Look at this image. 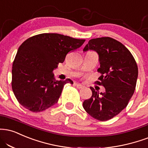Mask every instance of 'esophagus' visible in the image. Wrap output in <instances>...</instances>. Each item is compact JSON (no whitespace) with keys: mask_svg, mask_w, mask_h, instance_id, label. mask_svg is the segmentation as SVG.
Instances as JSON below:
<instances>
[{"mask_svg":"<svg viewBox=\"0 0 148 148\" xmlns=\"http://www.w3.org/2000/svg\"><path fill=\"white\" fill-rule=\"evenodd\" d=\"M75 85H76V86L77 87V88H79V89H82V88H84V86H83V85L80 84V83H76Z\"/></svg>","mask_w":148,"mask_h":148,"instance_id":"34e87169","label":"esophagus"}]
</instances>
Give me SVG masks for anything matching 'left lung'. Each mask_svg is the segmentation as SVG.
I'll return each instance as SVG.
<instances>
[{
  "label": "left lung",
  "mask_w": 148,
  "mask_h": 148,
  "mask_svg": "<svg viewBox=\"0 0 148 148\" xmlns=\"http://www.w3.org/2000/svg\"><path fill=\"white\" fill-rule=\"evenodd\" d=\"M95 51L99 55L101 76L97 81L106 89L99 93L90 88L92 96L83 103V108L95 119L105 121L119 114L127 107L134 94L138 67L134 57L121 42L110 37L90 40L83 51Z\"/></svg>",
  "instance_id": "left-lung-1"
}]
</instances>
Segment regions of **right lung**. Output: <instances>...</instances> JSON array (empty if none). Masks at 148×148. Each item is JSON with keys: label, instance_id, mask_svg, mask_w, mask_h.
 I'll return each instance as SVG.
<instances>
[{"label": "right lung", "instance_id": "obj_1", "mask_svg": "<svg viewBox=\"0 0 148 148\" xmlns=\"http://www.w3.org/2000/svg\"><path fill=\"white\" fill-rule=\"evenodd\" d=\"M84 39L45 33L27 39L18 49L12 66V87L26 109L39 112L58 102L64 85L73 81H56L53 71L67 54L81 47Z\"/></svg>", "mask_w": 148, "mask_h": 148}]
</instances>
